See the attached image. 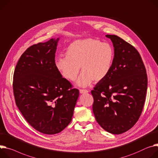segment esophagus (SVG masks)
Wrapping results in <instances>:
<instances>
[{"label":"esophagus","mask_w":158,"mask_h":158,"mask_svg":"<svg viewBox=\"0 0 158 158\" xmlns=\"http://www.w3.org/2000/svg\"><path fill=\"white\" fill-rule=\"evenodd\" d=\"M88 92H89V91L87 90H82V89L80 90V94H85V93H88Z\"/></svg>","instance_id":"1"}]
</instances>
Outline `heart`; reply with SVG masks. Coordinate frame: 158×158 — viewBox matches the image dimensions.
Wrapping results in <instances>:
<instances>
[{
    "mask_svg": "<svg viewBox=\"0 0 158 158\" xmlns=\"http://www.w3.org/2000/svg\"><path fill=\"white\" fill-rule=\"evenodd\" d=\"M114 57L112 46L94 39L78 40L68 47L66 56L55 59L54 65L62 77L74 81L80 70L83 71L77 85L86 87L94 80L99 82L110 73Z\"/></svg>",
    "mask_w": 158,
    "mask_h": 158,
    "instance_id": "1",
    "label": "heart"
}]
</instances>
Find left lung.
Instances as JSON below:
<instances>
[{
	"instance_id": "obj_1",
	"label": "left lung",
	"mask_w": 158,
	"mask_h": 158,
	"mask_svg": "<svg viewBox=\"0 0 158 158\" xmlns=\"http://www.w3.org/2000/svg\"><path fill=\"white\" fill-rule=\"evenodd\" d=\"M114 57L108 75L91 91L96 121L106 131L121 134L134 125L143 107L148 89L144 64L136 48L114 35H106Z\"/></svg>"
}]
</instances>
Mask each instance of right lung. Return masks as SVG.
I'll use <instances>...</instances> for the list:
<instances>
[{"label":"right lung","instance_id":"1","mask_svg":"<svg viewBox=\"0 0 158 158\" xmlns=\"http://www.w3.org/2000/svg\"><path fill=\"white\" fill-rule=\"evenodd\" d=\"M59 38L35 44L19 58L13 76L16 106L35 130L47 135L63 130L71 122L79 90L55 67Z\"/></svg>","mask_w":158,"mask_h":158}]
</instances>
